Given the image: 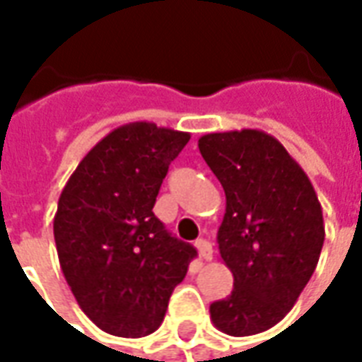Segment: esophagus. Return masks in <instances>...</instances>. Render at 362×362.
<instances>
[{
    "label": "esophagus",
    "mask_w": 362,
    "mask_h": 362,
    "mask_svg": "<svg viewBox=\"0 0 362 362\" xmlns=\"http://www.w3.org/2000/svg\"><path fill=\"white\" fill-rule=\"evenodd\" d=\"M196 248H197V254H199V258L202 259L213 258V246L209 240H205V238H197Z\"/></svg>",
    "instance_id": "1"
}]
</instances>
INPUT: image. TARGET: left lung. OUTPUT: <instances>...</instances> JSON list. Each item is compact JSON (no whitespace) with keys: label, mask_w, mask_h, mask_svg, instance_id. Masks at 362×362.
<instances>
[{"label":"left lung","mask_w":362,"mask_h":362,"mask_svg":"<svg viewBox=\"0 0 362 362\" xmlns=\"http://www.w3.org/2000/svg\"><path fill=\"white\" fill-rule=\"evenodd\" d=\"M199 153L217 176L227 209L217 233L235 288L209 306L217 329L235 337L285 318L318 266L324 219L308 176L259 129L207 134Z\"/></svg>","instance_id":"1"}]
</instances>
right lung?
Wrapping results in <instances>:
<instances>
[{
    "mask_svg": "<svg viewBox=\"0 0 362 362\" xmlns=\"http://www.w3.org/2000/svg\"><path fill=\"white\" fill-rule=\"evenodd\" d=\"M189 134L151 122L116 127L85 155L62 189L54 238L81 310L118 337L153 334L196 248L155 217L153 205Z\"/></svg>",
    "mask_w": 362,
    "mask_h": 362,
    "instance_id": "obj_1",
    "label": "right lung"
}]
</instances>
